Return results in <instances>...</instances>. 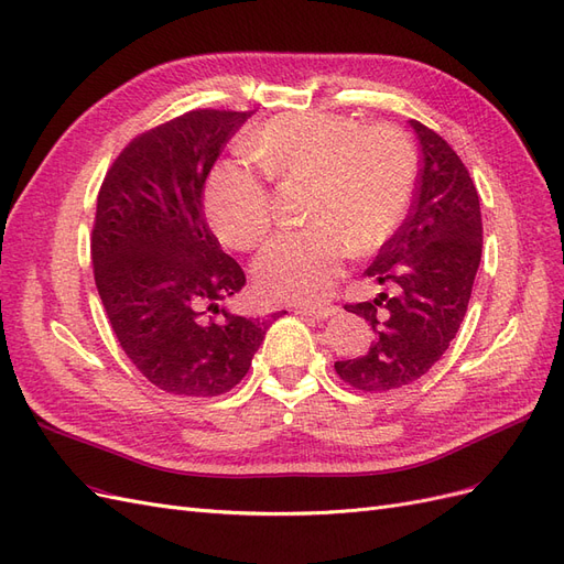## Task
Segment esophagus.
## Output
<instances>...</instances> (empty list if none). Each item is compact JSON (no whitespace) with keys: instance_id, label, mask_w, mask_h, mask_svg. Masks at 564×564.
I'll list each match as a JSON object with an SVG mask.
<instances>
[{"instance_id":"esophagus-1","label":"esophagus","mask_w":564,"mask_h":564,"mask_svg":"<svg viewBox=\"0 0 564 564\" xmlns=\"http://www.w3.org/2000/svg\"><path fill=\"white\" fill-rule=\"evenodd\" d=\"M296 313L311 315L315 319H329L338 313V308H336V305H329V303H315V305H301V308H296Z\"/></svg>"}]
</instances>
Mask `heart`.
<instances>
[{
  "instance_id": "heart-1",
  "label": "heart",
  "mask_w": 564,
  "mask_h": 564,
  "mask_svg": "<svg viewBox=\"0 0 564 564\" xmlns=\"http://www.w3.org/2000/svg\"><path fill=\"white\" fill-rule=\"evenodd\" d=\"M245 148L270 176L313 178V226L272 237L253 268L259 289L275 301L327 296L355 245H381L412 199L414 158L395 129H360L329 112L280 115L251 133ZM204 207L218 240L232 249H253L272 224L263 178L240 164L214 169Z\"/></svg>"
}]
</instances>
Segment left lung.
Wrapping results in <instances>:
<instances>
[{
    "label": "left lung",
    "mask_w": 564,
    "mask_h": 564,
    "mask_svg": "<svg viewBox=\"0 0 564 564\" xmlns=\"http://www.w3.org/2000/svg\"><path fill=\"white\" fill-rule=\"evenodd\" d=\"M409 127L421 150L416 197L367 268L395 296L346 305L371 324L377 338L362 357L334 365L340 379L365 392L409 386L445 355L468 311L482 256L480 197L468 169L433 129L416 119Z\"/></svg>",
    "instance_id": "1"
}]
</instances>
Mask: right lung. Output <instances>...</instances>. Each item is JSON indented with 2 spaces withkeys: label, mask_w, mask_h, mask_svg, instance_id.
<instances>
[{
  "label": "right lung",
  "mask_w": 564,
  "mask_h": 564,
  "mask_svg": "<svg viewBox=\"0 0 564 564\" xmlns=\"http://www.w3.org/2000/svg\"><path fill=\"white\" fill-rule=\"evenodd\" d=\"M249 117L193 110L139 135L98 193V296L135 369L174 395L214 398L235 388L278 317L249 319L220 305L247 280L204 216V181ZM207 310L225 319L207 321Z\"/></svg>",
  "instance_id": "add662e5"
}]
</instances>
